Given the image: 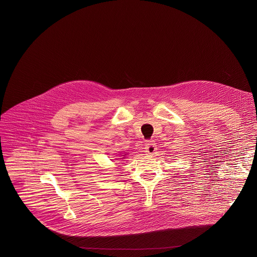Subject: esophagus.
Here are the masks:
<instances>
[{
    "instance_id": "obj_1",
    "label": "esophagus",
    "mask_w": 257,
    "mask_h": 257,
    "mask_svg": "<svg viewBox=\"0 0 257 257\" xmlns=\"http://www.w3.org/2000/svg\"><path fill=\"white\" fill-rule=\"evenodd\" d=\"M145 150H146V153H148L149 155H154L157 151V146L155 144L153 140H150V141H147L146 142V145H145Z\"/></svg>"
}]
</instances>
